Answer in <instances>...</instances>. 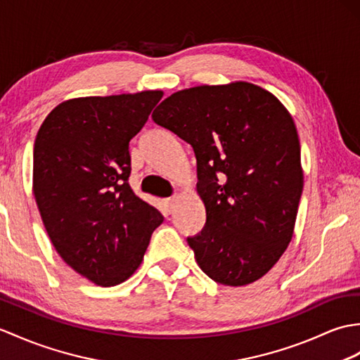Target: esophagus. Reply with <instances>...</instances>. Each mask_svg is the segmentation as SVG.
I'll return each instance as SVG.
<instances>
[{"instance_id": "esophagus-1", "label": "esophagus", "mask_w": 360, "mask_h": 360, "mask_svg": "<svg viewBox=\"0 0 360 360\" xmlns=\"http://www.w3.org/2000/svg\"><path fill=\"white\" fill-rule=\"evenodd\" d=\"M176 200H178V198H176V196H173V198H169V199H165V200H164V207H165V212H167V214H170V213L173 212L174 205H176Z\"/></svg>"}]
</instances>
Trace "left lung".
I'll list each match as a JSON object with an SVG mask.
<instances>
[{"mask_svg":"<svg viewBox=\"0 0 360 360\" xmlns=\"http://www.w3.org/2000/svg\"><path fill=\"white\" fill-rule=\"evenodd\" d=\"M152 118L193 147L207 221L187 242L200 270L231 287L261 279L293 238L304 188L287 108L270 91L238 81L179 90Z\"/></svg>","mask_w":360,"mask_h":360,"instance_id":"1","label":"left lung"}]
</instances>
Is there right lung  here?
<instances>
[{
	"instance_id": "right-lung-1",
	"label": "right lung",
	"mask_w": 360,
	"mask_h": 360,
	"mask_svg": "<svg viewBox=\"0 0 360 360\" xmlns=\"http://www.w3.org/2000/svg\"><path fill=\"white\" fill-rule=\"evenodd\" d=\"M161 90L75 98L41 124L33 147V195L63 261L96 285L129 279L164 218L129 186V142Z\"/></svg>"
}]
</instances>
